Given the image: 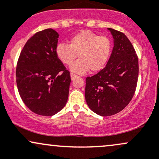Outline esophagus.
<instances>
[{"label":"esophagus","mask_w":159,"mask_h":159,"mask_svg":"<svg viewBox=\"0 0 159 159\" xmlns=\"http://www.w3.org/2000/svg\"><path fill=\"white\" fill-rule=\"evenodd\" d=\"M70 76H71V78H72V80H73L75 78H76L77 77V75H75V74H74V73H71L70 74Z\"/></svg>","instance_id":"obj_1"}]
</instances>
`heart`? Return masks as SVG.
<instances>
[{
	"label": "heart",
	"mask_w": 159,
	"mask_h": 159,
	"mask_svg": "<svg viewBox=\"0 0 159 159\" xmlns=\"http://www.w3.org/2000/svg\"><path fill=\"white\" fill-rule=\"evenodd\" d=\"M111 42L106 36H98L89 30H83L72 36L69 44L61 43L57 45V57L62 63L69 66L75 58L79 60L71 66V69L78 73L102 70L110 57Z\"/></svg>",
	"instance_id": "obj_1"
}]
</instances>
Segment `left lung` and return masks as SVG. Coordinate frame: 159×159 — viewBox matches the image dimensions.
<instances>
[{"label": "left lung", "mask_w": 159, "mask_h": 159, "mask_svg": "<svg viewBox=\"0 0 159 159\" xmlns=\"http://www.w3.org/2000/svg\"><path fill=\"white\" fill-rule=\"evenodd\" d=\"M114 46L106 66L93 76L86 78L85 99L93 112L111 116L129 105L138 84V57L123 33L108 28Z\"/></svg>", "instance_id": "obj_1"}]
</instances>
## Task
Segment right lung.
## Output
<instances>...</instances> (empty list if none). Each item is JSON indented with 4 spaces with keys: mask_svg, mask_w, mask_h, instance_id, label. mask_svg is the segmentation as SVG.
I'll return each instance as SVG.
<instances>
[{
    "mask_svg": "<svg viewBox=\"0 0 159 159\" xmlns=\"http://www.w3.org/2000/svg\"><path fill=\"white\" fill-rule=\"evenodd\" d=\"M59 34L52 28L36 33L21 50L16 84L23 102L42 116H52L66 104L70 72L57 57Z\"/></svg>",
    "mask_w": 159,
    "mask_h": 159,
    "instance_id": "1",
    "label": "right lung"
}]
</instances>
